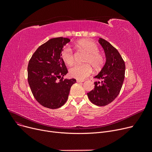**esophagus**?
Here are the masks:
<instances>
[{"label":"esophagus","mask_w":152,"mask_h":152,"mask_svg":"<svg viewBox=\"0 0 152 152\" xmlns=\"http://www.w3.org/2000/svg\"><path fill=\"white\" fill-rule=\"evenodd\" d=\"M84 80H79V79H77V83H83Z\"/></svg>","instance_id":"obj_1"}]
</instances>
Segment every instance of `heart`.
Here are the masks:
<instances>
[{"label": "heart", "mask_w": 152, "mask_h": 152, "mask_svg": "<svg viewBox=\"0 0 152 152\" xmlns=\"http://www.w3.org/2000/svg\"><path fill=\"white\" fill-rule=\"evenodd\" d=\"M76 46L86 53L83 60L84 65H76L71 67L69 73L71 77L79 80H83L92 73V68L94 70H99L103 65L105 58L99 52L97 45L89 40H80L76 43ZM61 57L68 65H71L75 60L74 53L69 46H65L61 53Z\"/></svg>", "instance_id": "obj_1"}]
</instances>
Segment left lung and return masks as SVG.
Masks as SVG:
<instances>
[{"label": "left lung", "mask_w": 152, "mask_h": 152, "mask_svg": "<svg viewBox=\"0 0 152 152\" xmlns=\"http://www.w3.org/2000/svg\"><path fill=\"white\" fill-rule=\"evenodd\" d=\"M99 43L104 49L106 62L95 77L94 89L87 93L90 101L97 106H105L112 102L120 92L125 75V63L121 55L110 42L100 38Z\"/></svg>", "instance_id": "1"}]
</instances>
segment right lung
<instances>
[{
  "mask_svg": "<svg viewBox=\"0 0 152 152\" xmlns=\"http://www.w3.org/2000/svg\"><path fill=\"white\" fill-rule=\"evenodd\" d=\"M70 40L52 38L39 46L28 66V81L35 99L44 107L57 109L65 104L75 79L63 77L68 73L61 57L63 47Z\"/></svg>",
  "mask_w": 152,
  "mask_h": 152,
  "instance_id": "1",
  "label": "right lung"
}]
</instances>
